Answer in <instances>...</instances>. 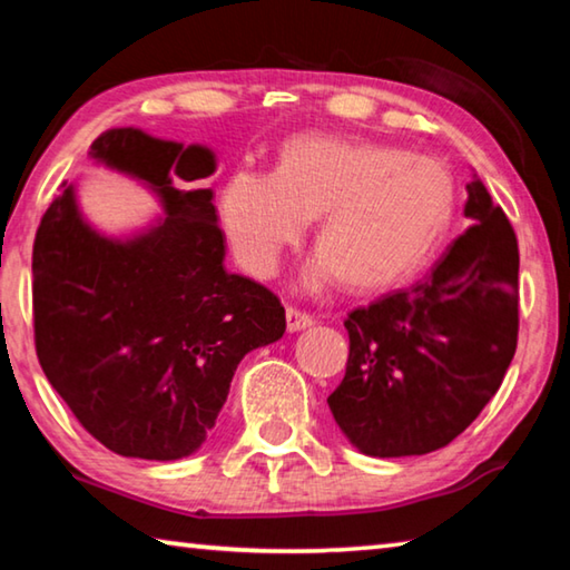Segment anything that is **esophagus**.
<instances>
[{
	"label": "esophagus",
	"mask_w": 570,
	"mask_h": 570,
	"mask_svg": "<svg viewBox=\"0 0 570 570\" xmlns=\"http://www.w3.org/2000/svg\"><path fill=\"white\" fill-rule=\"evenodd\" d=\"M314 320L306 312H298L294 306H286V326L288 332H302L306 326H312Z\"/></svg>",
	"instance_id": "1"
}]
</instances>
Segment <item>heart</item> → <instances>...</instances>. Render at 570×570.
Segmentation results:
<instances>
[{"mask_svg": "<svg viewBox=\"0 0 570 570\" xmlns=\"http://www.w3.org/2000/svg\"><path fill=\"white\" fill-rule=\"evenodd\" d=\"M455 206V178L435 158L350 138H296L274 176L236 173L228 180L220 220L244 272L266 278L316 218L322 254L304 286L342 276L352 292H382L428 266Z\"/></svg>", "mask_w": 570, "mask_h": 570, "instance_id": "heart-1", "label": "heart"}]
</instances>
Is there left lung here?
Listing matches in <instances>:
<instances>
[{
	"instance_id": "obj_1",
	"label": "left lung",
	"mask_w": 570,
	"mask_h": 570,
	"mask_svg": "<svg viewBox=\"0 0 570 570\" xmlns=\"http://www.w3.org/2000/svg\"><path fill=\"white\" fill-rule=\"evenodd\" d=\"M465 218L435 268L346 316L350 362L330 410L372 458L445 448L503 382L518 344V240L478 176Z\"/></svg>"
}]
</instances>
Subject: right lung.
Wrapping results in <instances>:
<instances>
[{
	"instance_id": "add662e5",
	"label": "right lung",
	"mask_w": 570,
	"mask_h": 570,
	"mask_svg": "<svg viewBox=\"0 0 570 570\" xmlns=\"http://www.w3.org/2000/svg\"><path fill=\"white\" fill-rule=\"evenodd\" d=\"M98 166L138 180L163 214L110 236L62 183L32 250L42 372L90 435L125 458L180 460L204 445L238 362L286 332L278 298L224 266L208 146L112 128Z\"/></svg>"
}]
</instances>
